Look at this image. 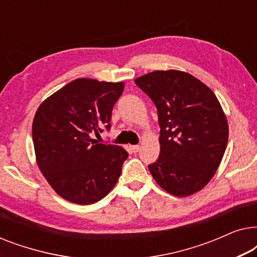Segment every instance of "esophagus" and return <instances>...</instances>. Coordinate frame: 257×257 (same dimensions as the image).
Returning a JSON list of instances; mask_svg holds the SVG:
<instances>
[{
  "label": "esophagus",
  "instance_id": "esophagus-1",
  "mask_svg": "<svg viewBox=\"0 0 257 257\" xmlns=\"http://www.w3.org/2000/svg\"><path fill=\"white\" fill-rule=\"evenodd\" d=\"M131 147V151L133 153H137L139 151V149H140V146L139 145H132V146H130Z\"/></svg>",
  "mask_w": 257,
  "mask_h": 257
}]
</instances>
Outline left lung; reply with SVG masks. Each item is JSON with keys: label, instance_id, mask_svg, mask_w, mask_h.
I'll list each match as a JSON object with an SVG mask.
<instances>
[{"label": "left lung", "instance_id": "1", "mask_svg": "<svg viewBox=\"0 0 257 257\" xmlns=\"http://www.w3.org/2000/svg\"><path fill=\"white\" fill-rule=\"evenodd\" d=\"M136 84L153 100L160 125V154L149 170L175 196L199 192L220 166L228 122L217 98L194 76L178 70L153 71Z\"/></svg>", "mask_w": 257, "mask_h": 257}]
</instances>
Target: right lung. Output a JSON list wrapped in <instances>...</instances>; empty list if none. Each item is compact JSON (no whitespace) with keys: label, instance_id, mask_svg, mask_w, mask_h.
<instances>
[{"label":"right lung","instance_id":"obj_1","mask_svg":"<svg viewBox=\"0 0 257 257\" xmlns=\"http://www.w3.org/2000/svg\"><path fill=\"white\" fill-rule=\"evenodd\" d=\"M124 83L91 78L72 80L37 108L33 142L38 167L55 192L78 205L105 198L121 173L128 153L92 138L110 130Z\"/></svg>","mask_w":257,"mask_h":257}]
</instances>
